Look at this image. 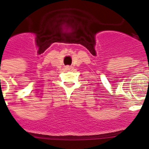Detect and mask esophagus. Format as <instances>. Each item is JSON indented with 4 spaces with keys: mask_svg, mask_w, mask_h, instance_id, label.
I'll return each mask as SVG.
<instances>
[{
    "mask_svg": "<svg viewBox=\"0 0 149 149\" xmlns=\"http://www.w3.org/2000/svg\"><path fill=\"white\" fill-rule=\"evenodd\" d=\"M65 68H66V69H68V70L71 69V67H70V66H66Z\"/></svg>",
    "mask_w": 149,
    "mask_h": 149,
    "instance_id": "obj_1",
    "label": "esophagus"
}]
</instances>
